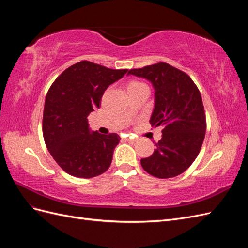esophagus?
<instances>
[{
  "label": "esophagus",
  "mask_w": 248,
  "mask_h": 248,
  "mask_svg": "<svg viewBox=\"0 0 248 248\" xmlns=\"http://www.w3.org/2000/svg\"><path fill=\"white\" fill-rule=\"evenodd\" d=\"M126 140H128V141H131V142H136V141L138 140V139H137V138H127Z\"/></svg>",
  "instance_id": "esophagus-1"
}]
</instances>
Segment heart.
I'll list each match as a JSON object with an SVG mask.
<instances>
[{"label":"heart","instance_id":"heart-1","mask_svg":"<svg viewBox=\"0 0 248 248\" xmlns=\"http://www.w3.org/2000/svg\"><path fill=\"white\" fill-rule=\"evenodd\" d=\"M141 87H147L144 82H140V81H131L128 84V90H132V89H138V88H141Z\"/></svg>","mask_w":248,"mask_h":248}]
</instances>
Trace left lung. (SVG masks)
<instances>
[{
    "label": "left lung",
    "instance_id": "obj_1",
    "mask_svg": "<svg viewBox=\"0 0 248 248\" xmlns=\"http://www.w3.org/2000/svg\"><path fill=\"white\" fill-rule=\"evenodd\" d=\"M128 74L152 82L155 108L150 120L162 127V138L154 153L140 160L148 174L159 179L179 176L198 157L207 128L202 96L197 85L184 71L160 62L130 69Z\"/></svg>",
    "mask_w": 248,
    "mask_h": 248
}]
</instances>
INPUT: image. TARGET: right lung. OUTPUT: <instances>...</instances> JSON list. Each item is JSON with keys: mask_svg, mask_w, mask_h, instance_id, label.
Here are the masks:
<instances>
[{"mask_svg": "<svg viewBox=\"0 0 248 248\" xmlns=\"http://www.w3.org/2000/svg\"><path fill=\"white\" fill-rule=\"evenodd\" d=\"M127 71L80 61L65 69L48 89L42 119L43 139L52 158L67 174L89 179L109 168L121 138L117 133H91L87 118L99 108L107 88Z\"/></svg>", "mask_w": 248, "mask_h": 248, "instance_id": "1", "label": "right lung"}]
</instances>
